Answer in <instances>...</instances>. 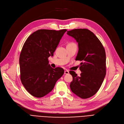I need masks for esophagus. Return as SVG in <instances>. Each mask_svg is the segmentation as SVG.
Segmentation results:
<instances>
[{
    "label": "esophagus",
    "instance_id": "esophagus-1",
    "mask_svg": "<svg viewBox=\"0 0 124 124\" xmlns=\"http://www.w3.org/2000/svg\"><path fill=\"white\" fill-rule=\"evenodd\" d=\"M69 73V72L68 70H65V71H64V74H68Z\"/></svg>",
    "mask_w": 124,
    "mask_h": 124
}]
</instances>
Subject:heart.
Segmentation results:
<instances>
[{
    "mask_svg": "<svg viewBox=\"0 0 124 124\" xmlns=\"http://www.w3.org/2000/svg\"><path fill=\"white\" fill-rule=\"evenodd\" d=\"M70 44H72V43H70Z\"/></svg>",
    "mask_w": 124,
    "mask_h": 124,
    "instance_id": "1",
    "label": "heart"
}]
</instances>
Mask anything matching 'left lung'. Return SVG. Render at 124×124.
Returning a JSON list of instances; mask_svg holds the SVG:
<instances>
[{"instance_id": "8db88e82", "label": "left lung", "mask_w": 124, "mask_h": 124, "mask_svg": "<svg viewBox=\"0 0 124 124\" xmlns=\"http://www.w3.org/2000/svg\"><path fill=\"white\" fill-rule=\"evenodd\" d=\"M67 34L78 43V51L75 60L80 63V75L73 71L69 73L73 77L70 87L72 92L81 99L94 95L101 87L106 74V55L99 39L89 30L78 29L68 31Z\"/></svg>"}]
</instances>
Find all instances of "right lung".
<instances>
[{"mask_svg":"<svg viewBox=\"0 0 124 124\" xmlns=\"http://www.w3.org/2000/svg\"><path fill=\"white\" fill-rule=\"evenodd\" d=\"M67 30H39L25 41L19 56L21 80L32 96L42 97L50 93L63 75L60 67L52 68L48 58L53 53Z\"/></svg>","mask_w":124,"mask_h":124,"instance_id":"1","label":"right lung"}]
</instances>
